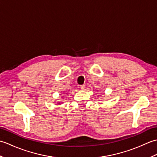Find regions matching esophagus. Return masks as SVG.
<instances>
[{
	"instance_id": "34e87169",
	"label": "esophagus",
	"mask_w": 157,
	"mask_h": 157,
	"mask_svg": "<svg viewBox=\"0 0 157 157\" xmlns=\"http://www.w3.org/2000/svg\"><path fill=\"white\" fill-rule=\"evenodd\" d=\"M79 88H80L81 90H85L86 86H85V85H82V86H79Z\"/></svg>"
}]
</instances>
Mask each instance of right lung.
Segmentation results:
<instances>
[{
	"instance_id": "obj_1",
	"label": "right lung",
	"mask_w": 157,
	"mask_h": 157,
	"mask_svg": "<svg viewBox=\"0 0 157 157\" xmlns=\"http://www.w3.org/2000/svg\"><path fill=\"white\" fill-rule=\"evenodd\" d=\"M58 105H60V102H58Z\"/></svg>"
}]
</instances>
